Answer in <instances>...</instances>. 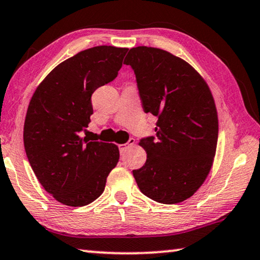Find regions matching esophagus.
<instances>
[{"instance_id": "esophagus-1", "label": "esophagus", "mask_w": 260, "mask_h": 260, "mask_svg": "<svg viewBox=\"0 0 260 260\" xmlns=\"http://www.w3.org/2000/svg\"><path fill=\"white\" fill-rule=\"evenodd\" d=\"M134 144H135V139L134 138H130L129 142H127L126 144H121V145H118V150H120L121 154H123V153L126 151V148L129 147V146H131V145H134Z\"/></svg>"}]
</instances>
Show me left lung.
Wrapping results in <instances>:
<instances>
[{"mask_svg":"<svg viewBox=\"0 0 260 260\" xmlns=\"http://www.w3.org/2000/svg\"><path fill=\"white\" fill-rule=\"evenodd\" d=\"M124 64L134 70L145 113L158 117L155 136L140 139L147 159L133 170L139 190L161 204L190 198L210 173L218 143V114L205 80L189 63L166 50L131 48Z\"/></svg>","mask_w":260,"mask_h":260,"instance_id":"left-lung-1","label":"left lung"}]
</instances>
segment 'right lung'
I'll return each instance as SVG.
<instances>
[{"label": "right lung", "mask_w": 260, "mask_h": 260, "mask_svg": "<svg viewBox=\"0 0 260 260\" xmlns=\"http://www.w3.org/2000/svg\"><path fill=\"white\" fill-rule=\"evenodd\" d=\"M127 48L98 46L59 63L29 101L24 147L47 192L68 206H85L104 192L120 159L115 144L90 142L93 92L117 77Z\"/></svg>", "instance_id": "1"}]
</instances>
